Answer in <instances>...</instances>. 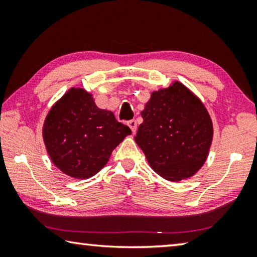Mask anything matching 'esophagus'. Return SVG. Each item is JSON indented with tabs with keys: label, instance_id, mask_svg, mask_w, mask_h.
<instances>
[{
	"label": "esophagus",
	"instance_id": "34e87169",
	"mask_svg": "<svg viewBox=\"0 0 257 257\" xmlns=\"http://www.w3.org/2000/svg\"><path fill=\"white\" fill-rule=\"evenodd\" d=\"M127 123H128V125L130 127V129H132L133 133L136 132V130H137V122H136V120H129Z\"/></svg>",
	"mask_w": 257,
	"mask_h": 257
}]
</instances>
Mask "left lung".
Masks as SVG:
<instances>
[{"mask_svg": "<svg viewBox=\"0 0 257 257\" xmlns=\"http://www.w3.org/2000/svg\"><path fill=\"white\" fill-rule=\"evenodd\" d=\"M135 142L153 170L179 181L195 175L207 158L213 127L203 103L180 82L152 94Z\"/></svg>", "mask_w": 257, "mask_h": 257, "instance_id": "obj_1", "label": "left lung"}]
</instances>
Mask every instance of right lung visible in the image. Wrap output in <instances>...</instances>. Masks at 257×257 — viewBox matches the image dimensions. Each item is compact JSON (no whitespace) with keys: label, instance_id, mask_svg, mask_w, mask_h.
<instances>
[{"label":"right lung","instance_id":"obj_1","mask_svg":"<svg viewBox=\"0 0 257 257\" xmlns=\"http://www.w3.org/2000/svg\"><path fill=\"white\" fill-rule=\"evenodd\" d=\"M132 134L111 111L98 108L92 95L72 88L46 116L43 138L51 160L66 175L85 179L106 164L112 151Z\"/></svg>","mask_w":257,"mask_h":257}]
</instances>
